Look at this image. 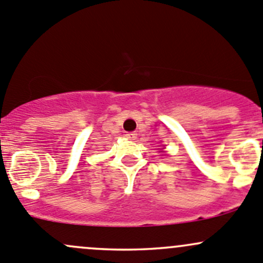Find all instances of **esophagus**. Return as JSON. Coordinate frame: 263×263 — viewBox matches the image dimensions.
<instances>
[{
  "label": "esophagus",
  "mask_w": 263,
  "mask_h": 263,
  "mask_svg": "<svg viewBox=\"0 0 263 263\" xmlns=\"http://www.w3.org/2000/svg\"><path fill=\"white\" fill-rule=\"evenodd\" d=\"M136 136H137L136 132H127V134H126V137L128 140H135V139H136Z\"/></svg>",
  "instance_id": "34e87169"
}]
</instances>
